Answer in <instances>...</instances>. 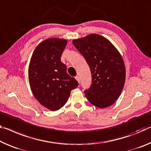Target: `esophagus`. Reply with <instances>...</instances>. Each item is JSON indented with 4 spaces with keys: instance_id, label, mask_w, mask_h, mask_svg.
<instances>
[{
    "instance_id": "1",
    "label": "esophagus",
    "mask_w": 151,
    "mask_h": 151,
    "mask_svg": "<svg viewBox=\"0 0 151 151\" xmlns=\"http://www.w3.org/2000/svg\"><path fill=\"white\" fill-rule=\"evenodd\" d=\"M75 78H76V81H77L78 83L80 82V79H79V77H78V76H75Z\"/></svg>"
}]
</instances>
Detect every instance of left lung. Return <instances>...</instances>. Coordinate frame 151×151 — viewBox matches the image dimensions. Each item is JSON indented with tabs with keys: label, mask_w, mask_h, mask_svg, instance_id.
Wrapping results in <instances>:
<instances>
[{
	"label": "left lung",
	"mask_w": 151,
	"mask_h": 151,
	"mask_svg": "<svg viewBox=\"0 0 151 151\" xmlns=\"http://www.w3.org/2000/svg\"><path fill=\"white\" fill-rule=\"evenodd\" d=\"M73 43L89 66L91 85L84 91L91 104L99 108L118 99L124 87L126 68L120 54L106 37L91 34Z\"/></svg>",
	"instance_id": "1"
}]
</instances>
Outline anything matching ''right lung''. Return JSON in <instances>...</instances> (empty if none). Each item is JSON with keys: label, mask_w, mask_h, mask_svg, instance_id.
<instances>
[{"label": "right lung", "mask_w": 151, "mask_h": 151, "mask_svg": "<svg viewBox=\"0 0 151 151\" xmlns=\"http://www.w3.org/2000/svg\"><path fill=\"white\" fill-rule=\"evenodd\" d=\"M67 40L50 38L37 45L31 58L29 81L34 97L51 111L63 107L70 91L78 85L75 78L67 73L60 57Z\"/></svg>", "instance_id": "right-lung-1"}]
</instances>
